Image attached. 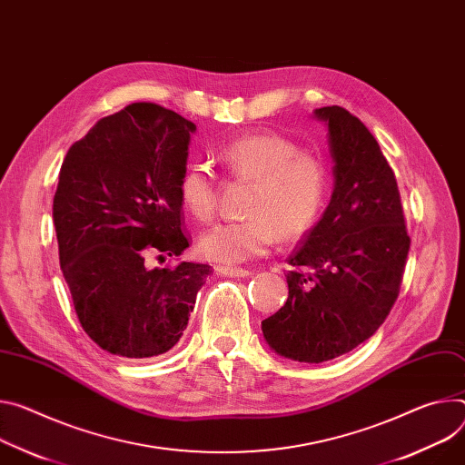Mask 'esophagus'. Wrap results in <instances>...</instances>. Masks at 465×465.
<instances>
[{
  "label": "esophagus",
  "mask_w": 465,
  "mask_h": 465,
  "mask_svg": "<svg viewBox=\"0 0 465 465\" xmlns=\"http://www.w3.org/2000/svg\"><path fill=\"white\" fill-rule=\"evenodd\" d=\"M215 272L221 274V276H230V278H246L250 276L252 272L248 269H239V267H223V265H217L215 267Z\"/></svg>",
  "instance_id": "obj_1"
}]
</instances>
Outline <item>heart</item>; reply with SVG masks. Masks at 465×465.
<instances>
[{"label": "heart", "mask_w": 465, "mask_h": 465, "mask_svg": "<svg viewBox=\"0 0 465 465\" xmlns=\"http://www.w3.org/2000/svg\"><path fill=\"white\" fill-rule=\"evenodd\" d=\"M217 155L233 178L252 182L244 205L248 217L205 230L198 239L202 258L244 263L265 254L278 237L294 241L313 228L328 193V168L321 157L274 134L233 139ZM178 193L194 219H213L219 187L207 164H187Z\"/></svg>", "instance_id": "heart-1"}]
</instances>
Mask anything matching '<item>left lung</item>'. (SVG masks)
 Masks as SVG:
<instances>
[{"label":"left lung","instance_id":"left-lung-1","mask_svg":"<svg viewBox=\"0 0 465 465\" xmlns=\"http://www.w3.org/2000/svg\"><path fill=\"white\" fill-rule=\"evenodd\" d=\"M333 191L287 263L283 308L262 322L283 358L322 363L351 352L390 315L410 250L395 174L376 139L340 105L321 107Z\"/></svg>","mask_w":465,"mask_h":465}]
</instances>
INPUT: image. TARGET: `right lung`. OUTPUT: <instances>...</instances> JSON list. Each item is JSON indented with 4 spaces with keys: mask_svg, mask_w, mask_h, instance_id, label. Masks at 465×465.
<instances>
[{
    "mask_svg": "<svg viewBox=\"0 0 465 465\" xmlns=\"http://www.w3.org/2000/svg\"><path fill=\"white\" fill-rule=\"evenodd\" d=\"M196 125L155 104H132L74 143L54 198L59 262L77 319L122 358H152L183 335L209 265L148 269L152 250L180 256V178Z\"/></svg>",
    "mask_w": 465,
    "mask_h": 465,
    "instance_id": "1",
    "label": "right lung"
}]
</instances>
